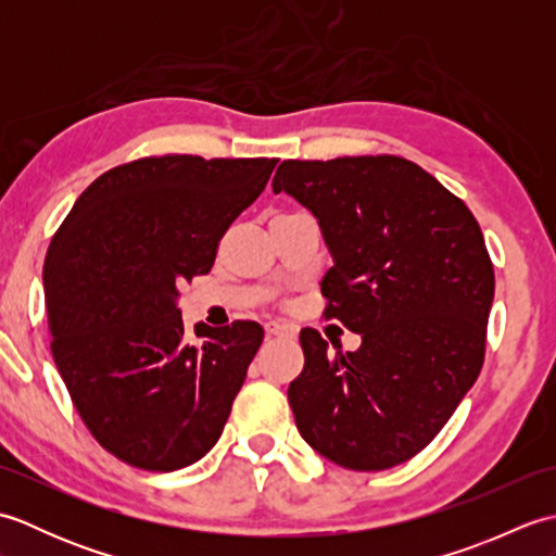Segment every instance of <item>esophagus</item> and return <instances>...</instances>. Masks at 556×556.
<instances>
[{
  "label": "esophagus",
  "instance_id": "esophagus-1",
  "mask_svg": "<svg viewBox=\"0 0 556 556\" xmlns=\"http://www.w3.org/2000/svg\"><path fill=\"white\" fill-rule=\"evenodd\" d=\"M265 332H267V337H287V339L296 337V332H293L291 327L279 325V323H267V325H265Z\"/></svg>",
  "mask_w": 556,
  "mask_h": 556
}]
</instances>
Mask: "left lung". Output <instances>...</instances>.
<instances>
[{
    "label": "left lung",
    "mask_w": 556,
    "mask_h": 556,
    "mask_svg": "<svg viewBox=\"0 0 556 556\" xmlns=\"http://www.w3.org/2000/svg\"><path fill=\"white\" fill-rule=\"evenodd\" d=\"M308 207L334 265L323 317L363 337L327 351L301 329L289 384L303 440L351 470H384L428 446L478 380L494 267L464 200L399 155L287 160L271 181Z\"/></svg>",
    "instance_id": "8db88e82"
}]
</instances>
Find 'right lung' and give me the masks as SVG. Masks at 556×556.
Masks as SVG:
<instances>
[{
    "mask_svg": "<svg viewBox=\"0 0 556 556\" xmlns=\"http://www.w3.org/2000/svg\"><path fill=\"white\" fill-rule=\"evenodd\" d=\"M277 157L152 155L98 176L45 257L52 356L83 425L143 470L203 458L224 430L263 327L184 334L181 287L207 275L222 236L265 191Z\"/></svg>",
    "mask_w": 556,
    "mask_h": 556,
    "instance_id": "obj_1",
    "label": "right lung"
}]
</instances>
